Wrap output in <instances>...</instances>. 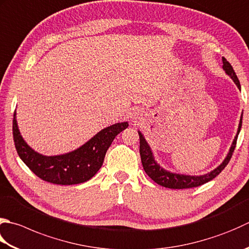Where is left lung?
Segmentation results:
<instances>
[{
    "label": "left lung",
    "instance_id": "8db88e82",
    "mask_svg": "<svg viewBox=\"0 0 249 249\" xmlns=\"http://www.w3.org/2000/svg\"><path fill=\"white\" fill-rule=\"evenodd\" d=\"M222 63H223V66H222L223 70L226 71L227 74L231 77L233 82L235 83V85L238 87V89H241L240 81H238L234 70H233L232 66L230 65V62H229L225 57H222ZM242 119H243V114L241 116L240 124H238L237 134L235 136L234 140H233L230 151H229V153L227 155V158L225 159V160H223V162L219 165L217 168L212 170L211 173H208L206 175H202V176H189V175L174 174V173L167 172V170H165L163 167H160V165L155 162L152 151H151L150 145L148 144L147 141H145L143 135L141 134L140 131H138L139 139H140L139 152H140L141 163H142L144 172L147 173L148 176L152 179L154 182H157L158 184H160V186L165 187V188H169V189H189V188L199 187L204 183L211 181V180L217 177L218 175L220 174L223 169H225L228 163L230 162L232 154H233V152H234V149L236 145L237 136H238V134H240V130L242 127Z\"/></svg>",
    "mask_w": 249,
    "mask_h": 249
}]
</instances>
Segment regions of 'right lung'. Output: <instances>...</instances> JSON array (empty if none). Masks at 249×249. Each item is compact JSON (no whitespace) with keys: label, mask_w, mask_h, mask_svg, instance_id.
Returning a JSON list of instances; mask_svg holds the SVG:
<instances>
[{"label":"right lung","mask_w":249,"mask_h":249,"mask_svg":"<svg viewBox=\"0 0 249 249\" xmlns=\"http://www.w3.org/2000/svg\"><path fill=\"white\" fill-rule=\"evenodd\" d=\"M127 127V122L113 124L100 130L85 144L72 152L46 157L36 152L23 140L18 129L15 111L13 136L18 155L38 178L51 183L69 186L85 182L94 177L102 166L112 141Z\"/></svg>","instance_id":"right-lung-1"}]
</instances>
